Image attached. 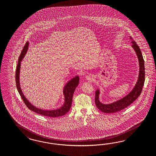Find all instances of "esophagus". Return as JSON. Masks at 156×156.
Returning a JSON list of instances; mask_svg holds the SVG:
<instances>
[{
    "instance_id": "1",
    "label": "esophagus",
    "mask_w": 156,
    "mask_h": 156,
    "mask_svg": "<svg viewBox=\"0 0 156 156\" xmlns=\"http://www.w3.org/2000/svg\"><path fill=\"white\" fill-rule=\"evenodd\" d=\"M86 79L87 80L91 81V80H93V76H91L88 75V76H86Z\"/></svg>"
}]
</instances>
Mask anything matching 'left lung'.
Returning a JSON list of instances; mask_svg holds the SVG:
<instances>
[{
	"instance_id": "8db88e82",
	"label": "left lung",
	"mask_w": 156,
	"mask_h": 156,
	"mask_svg": "<svg viewBox=\"0 0 156 156\" xmlns=\"http://www.w3.org/2000/svg\"><path fill=\"white\" fill-rule=\"evenodd\" d=\"M132 46L137 54V57L139 61L140 65V71H139V76L137 80V83L134 86L132 91L127 95L126 97H123L122 99H119L114 103L110 104H102L99 101V90H97L95 91V103L97 107V108L101 110V112L105 113H113L117 112H119L123 109L127 108L130 104L137 99V98L140 95L141 93L142 87L144 85L145 82V66H144V60L142 55L141 50L139 46L137 44L136 42L133 40L132 37Z\"/></svg>"
}]
</instances>
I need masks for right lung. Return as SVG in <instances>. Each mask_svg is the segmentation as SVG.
Returning a JSON list of instances; mask_svg holds the SVG:
<instances>
[{
  "mask_svg": "<svg viewBox=\"0 0 156 156\" xmlns=\"http://www.w3.org/2000/svg\"><path fill=\"white\" fill-rule=\"evenodd\" d=\"M28 46V42H26L24 46L22 51L20 53V55L18 58V63L16 69V74H15V82L18 91L19 92V94L20 95L22 99H23L24 103L27 106L28 109L33 112H34L37 113L42 115L46 117H61L65 114L67 113L71 108L72 101H73V96L74 94V90L76 87L78 86L79 84L80 78L78 76H76L74 78L71 79L65 86L63 89V94L65 97V104L62 106L60 109L54 110H44L42 109H38L34 106L33 105L30 104L27 99L25 98L23 94L22 91V90L20 87L19 84V73H20V62L22 61V59L23 58L24 55L26 54L27 51Z\"/></svg>",
  "mask_w": 156,
  "mask_h": 156,
  "instance_id": "right-lung-1",
  "label": "right lung"
}]
</instances>
